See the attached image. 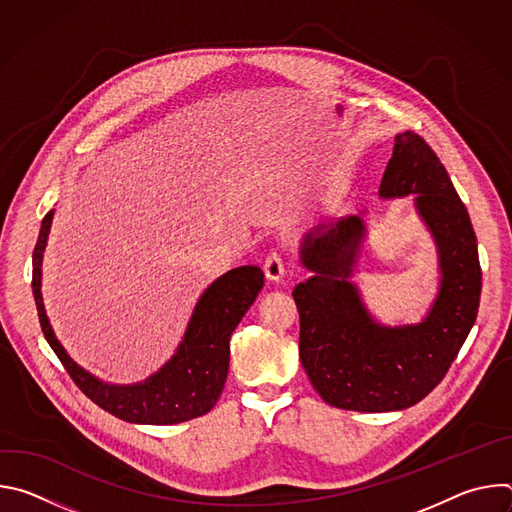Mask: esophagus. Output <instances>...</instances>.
I'll list each match as a JSON object with an SVG mask.
<instances>
[{"instance_id": "1", "label": "esophagus", "mask_w": 512, "mask_h": 512, "mask_svg": "<svg viewBox=\"0 0 512 512\" xmlns=\"http://www.w3.org/2000/svg\"><path fill=\"white\" fill-rule=\"evenodd\" d=\"M263 269H265V277L269 281H279L283 275H285V263H283V257L279 253H271L265 263H263Z\"/></svg>"}]
</instances>
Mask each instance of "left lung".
I'll list each match as a JSON object with an SVG mask.
<instances>
[{
	"label": "left lung",
	"instance_id": "obj_1",
	"mask_svg": "<svg viewBox=\"0 0 512 512\" xmlns=\"http://www.w3.org/2000/svg\"><path fill=\"white\" fill-rule=\"evenodd\" d=\"M409 194L440 271L435 300L417 324H381L350 281L367 241L364 212L318 225L300 243V261L312 273L294 289L300 360L332 407L383 413L419 403L446 377L474 326L482 271L468 210L425 139L403 131L395 135L379 196Z\"/></svg>",
	"mask_w": 512,
	"mask_h": 512
}]
</instances>
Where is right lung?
<instances>
[{
    "mask_svg": "<svg viewBox=\"0 0 512 512\" xmlns=\"http://www.w3.org/2000/svg\"><path fill=\"white\" fill-rule=\"evenodd\" d=\"M52 218L54 210L44 216L32 255V291L42 332L72 381L101 409L129 423L174 425L208 413L229 375L231 334L259 296L265 283L263 271L257 265H241L214 279L198 298L186 332L164 367L139 383H105L70 358L46 316L42 261Z\"/></svg>",
    "mask_w": 512,
    "mask_h": 512,
    "instance_id": "add662e5",
    "label": "right lung"
}]
</instances>
